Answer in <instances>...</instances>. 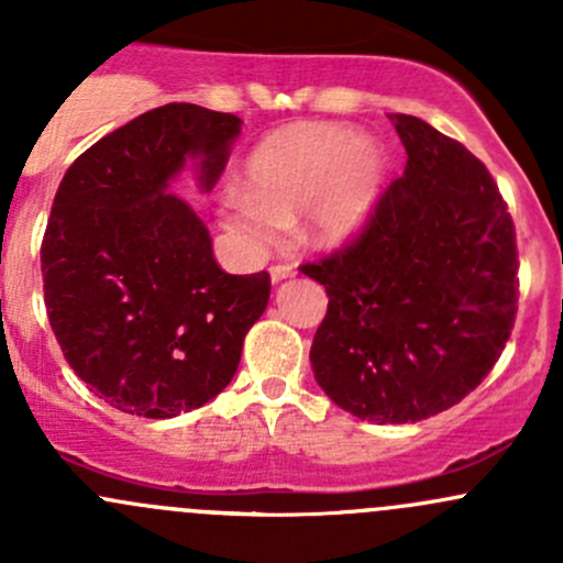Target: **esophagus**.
I'll return each instance as SVG.
<instances>
[{"mask_svg":"<svg viewBox=\"0 0 563 563\" xmlns=\"http://www.w3.org/2000/svg\"><path fill=\"white\" fill-rule=\"evenodd\" d=\"M294 275H297V266H291V264H275L269 269L272 283H283V280H288V277H294Z\"/></svg>","mask_w":563,"mask_h":563,"instance_id":"1","label":"esophagus"}]
</instances>
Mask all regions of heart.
Masks as SVG:
<instances>
[{
  "mask_svg": "<svg viewBox=\"0 0 563 563\" xmlns=\"http://www.w3.org/2000/svg\"><path fill=\"white\" fill-rule=\"evenodd\" d=\"M384 166L371 135L334 122L286 124L253 146L242 192L223 201V223L242 245L261 250L302 212V234L313 245H340L376 209Z\"/></svg>",
  "mask_w": 563,
  "mask_h": 563,
  "instance_id": "b5f03b06",
  "label": "heart"
}]
</instances>
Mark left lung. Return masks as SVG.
Segmentation results:
<instances>
[{"label":"left lung","instance_id":"obj_1","mask_svg":"<svg viewBox=\"0 0 563 563\" xmlns=\"http://www.w3.org/2000/svg\"><path fill=\"white\" fill-rule=\"evenodd\" d=\"M406 172L360 234L299 269L327 288L310 362L340 408L422 422L482 384L518 316V240L496 179L428 122L395 113Z\"/></svg>","mask_w":563,"mask_h":563}]
</instances>
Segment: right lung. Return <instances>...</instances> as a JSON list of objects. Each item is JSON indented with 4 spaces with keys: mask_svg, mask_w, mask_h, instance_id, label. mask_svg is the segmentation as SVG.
I'll return each mask as SVG.
<instances>
[{
    "mask_svg": "<svg viewBox=\"0 0 563 563\" xmlns=\"http://www.w3.org/2000/svg\"><path fill=\"white\" fill-rule=\"evenodd\" d=\"M242 119L192 103L141 113L76 157L45 225V310L67 365L108 406L168 419L220 395L269 302L266 272L229 275L168 192L196 161L212 190Z\"/></svg>",
    "mask_w": 563,
    "mask_h": 563,
    "instance_id": "right-lung-1",
    "label": "right lung"
}]
</instances>
